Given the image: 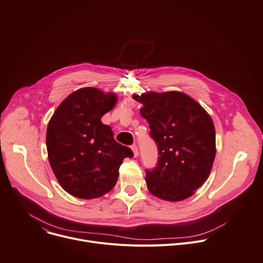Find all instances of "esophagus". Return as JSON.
<instances>
[{
	"mask_svg": "<svg viewBox=\"0 0 263 263\" xmlns=\"http://www.w3.org/2000/svg\"><path fill=\"white\" fill-rule=\"evenodd\" d=\"M131 149L133 150L134 156H135V157H136V156H138V148H137V146H136V145H133V146L131 147Z\"/></svg>",
	"mask_w": 263,
	"mask_h": 263,
	"instance_id": "esophagus-1",
	"label": "esophagus"
}]
</instances>
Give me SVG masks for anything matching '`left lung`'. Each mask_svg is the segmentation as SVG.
Here are the masks:
<instances>
[{"mask_svg":"<svg viewBox=\"0 0 263 263\" xmlns=\"http://www.w3.org/2000/svg\"><path fill=\"white\" fill-rule=\"evenodd\" d=\"M150 127L158 158L146 169V182L156 197L179 201L194 194L214 162L215 128L205 110L186 94L172 91L134 95Z\"/></svg>","mask_w":263,"mask_h":263,"instance_id":"left-lung-1","label":"left lung"}]
</instances>
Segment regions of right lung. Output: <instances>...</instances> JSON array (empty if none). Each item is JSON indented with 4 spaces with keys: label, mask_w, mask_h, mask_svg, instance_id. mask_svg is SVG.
Listing matches in <instances>:
<instances>
[{
    "label": "right lung",
    "mask_w": 263,
    "mask_h": 263,
    "mask_svg": "<svg viewBox=\"0 0 263 263\" xmlns=\"http://www.w3.org/2000/svg\"><path fill=\"white\" fill-rule=\"evenodd\" d=\"M115 103L113 93L82 88L59 106L48 124L46 145L50 165L63 189L78 198L92 199L109 192L124 158L133 156L101 121Z\"/></svg>",
    "instance_id": "1"
}]
</instances>
